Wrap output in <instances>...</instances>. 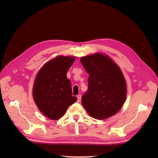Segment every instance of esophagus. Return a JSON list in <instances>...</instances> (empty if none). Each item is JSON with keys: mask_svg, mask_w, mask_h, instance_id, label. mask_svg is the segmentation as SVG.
<instances>
[{"mask_svg": "<svg viewBox=\"0 0 158 158\" xmlns=\"http://www.w3.org/2000/svg\"><path fill=\"white\" fill-rule=\"evenodd\" d=\"M81 95L77 96V102H81Z\"/></svg>", "mask_w": 158, "mask_h": 158, "instance_id": "obj_1", "label": "esophagus"}]
</instances>
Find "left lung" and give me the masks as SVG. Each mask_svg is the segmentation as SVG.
<instances>
[{
    "instance_id": "left-lung-1",
    "label": "left lung",
    "mask_w": 158,
    "mask_h": 158,
    "mask_svg": "<svg viewBox=\"0 0 158 158\" xmlns=\"http://www.w3.org/2000/svg\"><path fill=\"white\" fill-rule=\"evenodd\" d=\"M89 74L88 89L81 102L89 115L104 119L122 108L127 94L126 80L119 67L109 56L96 53L80 60Z\"/></svg>"
}]
</instances>
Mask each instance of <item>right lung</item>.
Here are the masks:
<instances>
[{"mask_svg": "<svg viewBox=\"0 0 158 158\" xmlns=\"http://www.w3.org/2000/svg\"><path fill=\"white\" fill-rule=\"evenodd\" d=\"M75 60L73 56H59L47 62L36 75L33 98L40 111L49 119H58L77 100L66 77Z\"/></svg>", "mask_w": 158, "mask_h": 158, "instance_id": "right-lung-1", "label": "right lung"}]
</instances>
